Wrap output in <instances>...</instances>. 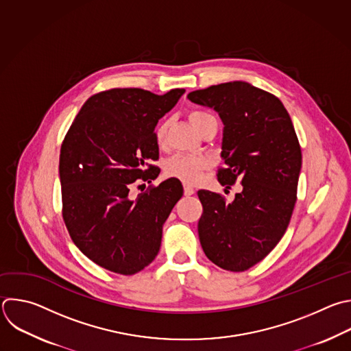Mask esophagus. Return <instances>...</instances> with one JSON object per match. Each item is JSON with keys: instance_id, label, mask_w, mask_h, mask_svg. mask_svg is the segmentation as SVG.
Instances as JSON below:
<instances>
[{"instance_id": "34e87169", "label": "esophagus", "mask_w": 351, "mask_h": 351, "mask_svg": "<svg viewBox=\"0 0 351 351\" xmlns=\"http://www.w3.org/2000/svg\"><path fill=\"white\" fill-rule=\"evenodd\" d=\"M184 195H193L195 191H194V189L191 187V186H189V184H184Z\"/></svg>"}]
</instances>
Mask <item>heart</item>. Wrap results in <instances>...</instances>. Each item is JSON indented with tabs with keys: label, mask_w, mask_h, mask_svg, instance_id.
<instances>
[{
	"label": "heart",
	"mask_w": 351,
	"mask_h": 351,
	"mask_svg": "<svg viewBox=\"0 0 351 351\" xmlns=\"http://www.w3.org/2000/svg\"><path fill=\"white\" fill-rule=\"evenodd\" d=\"M189 120L193 124V127L201 132L202 128L212 120H215L213 117L205 111H191L189 114ZM169 128V121H162L157 128H156V141L158 145H162L165 141L167 131ZM209 164L205 158L202 157H189V156H175L172 157L167 165H165V173L169 178L179 179L187 184H194L197 183L201 178L202 173L208 169Z\"/></svg>",
	"instance_id": "b5f03b06"
}]
</instances>
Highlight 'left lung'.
<instances>
[{"mask_svg": "<svg viewBox=\"0 0 351 351\" xmlns=\"http://www.w3.org/2000/svg\"><path fill=\"white\" fill-rule=\"evenodd\" d=\"M189 100L213 108L224 125L217 180L243 190L232 202L199 190L198 236L206 258L230 271L265 259L282 239L296 202L302 150L278 97L245 81L198 89Z\"/></svg>", "mask_w": 351, "mask_h": 351, "instance_id": "obj_1", "label": "left lung"}]
</instances>
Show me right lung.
<instances>
[{"label":"right lung","instance_id":"1","mask_svg":"<svg viewBox=\"0 0 351 351\" xmlns=\"http://www.w3.org/2000/svg\"><path fill=\"white\" fill-rule=\"evenodd\" d=\"M184 89L156 95L114 88L90 96L74 119L60 149L63 219L77 248L100 267L132 276L157 256L162 226L183 195L167 179L132 199L136 180L160 173L154 128Z\"/></svg>","mask_w":351,"mask_h":351}]
</instances>
